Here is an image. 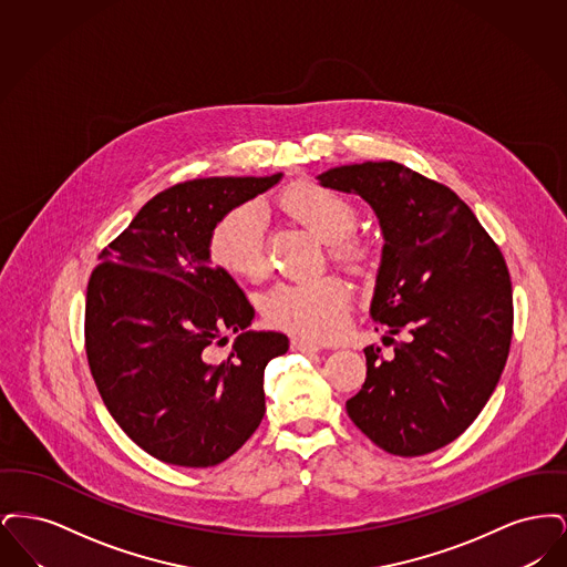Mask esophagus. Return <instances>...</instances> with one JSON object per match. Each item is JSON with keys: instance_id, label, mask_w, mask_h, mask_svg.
I'll use <instances>...</instances> for the list:
<instances>
[{"instance_id": "obj_1", "label": "esophagus", "mask_w": 567, "mask_h": 567, "mask_svg": "<svg viewBox=\"0 0 567 567\" xmlns=\"http://www.w3.org/2000/svg\"><path fill=\"white\" fill-rule=\"evenodd\" d=\"M291 349L297 352H306V354L321 352L319 344H312V342H308V340H303V338H293V340H291Z\"/></svg>"}]
</instances>
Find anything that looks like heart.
Segmentation results:
<instances>
[{
	"instance_id": "heart-1",
	"label": "heart",
	"mask_w": 567,
	"mask_h": 567,
	"mask_svg": "<svg viewBox=\"0 0 567 567\" xmlns=\"http://www.w3.org/2000/svg\"><path fill=\"white\" fill-rule=\"evenodd\" d=\"M282 208L308 225L323 243L331 244L338 259L354 261L363 255L352 243L357 213L351 202L323 185L301 183L285 190ZM210 255L216 266L229 274L257 278L266 270L264 215L248 204L223 216L210 238ZM351 301V287L336 276L301 282H280L264 297V315L271 324L310 340H327L340 331Z\"/></svg>"
}]
</instances>
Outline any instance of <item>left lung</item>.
<instances>
[{"instance_id":"1","label":"left lung","mask_w":567,"mask_h":567,"mask_svg":"<svg viewBox=\"0 0 567 567\" xmlns=\"http://www.w3.org/2000/svg\"><path fill=\"white\" fill-rule=\"evenodd\" d=\"M370 204L382 231L370 317L393 359L368 347V377L347 402L352 423L391 455H427L465 432L504 372L513 287L499 248L455 190L402 163L365 162L317 176Z\"/></svg>"}]
</instances>
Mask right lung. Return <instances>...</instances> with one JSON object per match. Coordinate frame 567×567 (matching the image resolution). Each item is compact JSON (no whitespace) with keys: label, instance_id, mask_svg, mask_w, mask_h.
Returning <instances> with one entry per match:
<instances>
[{"label":"right lung","instance_id":"obj_1","mask_svg":"<svg viewBox=\"0 0 567 567\" xmlns=\"http://www.w3.org/2000/svg\"><path fill=\"white\" fill-rule=\"evenodd\" d=\"M282 181L197 178L155 195L100 255L86 287L89 368L112 419L148 455L181 467L231 457L266 414L264 372L289 351L278 331H248L255 310L213 266L220 218ZM239 333L230 357L212 349Z\"/></svg>","mask_w":567,"mask_h":567}]
</instances>
